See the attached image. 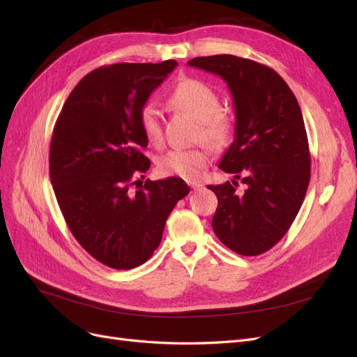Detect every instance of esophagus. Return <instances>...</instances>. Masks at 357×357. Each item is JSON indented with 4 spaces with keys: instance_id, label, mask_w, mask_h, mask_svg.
<instances>
[{
    "instance_id": "34e87169",
    "label": "esophagus",
    "mask_w": 357,
    "mask_h": 357,
    "mask_svg": "<svg viewBox=\"0 0 357 357\" xmlns=\"http://www.w3.org/2000/svg\"><path fill=\"white\" fill-rule=\"evenodd\" d=\"M188 185L190 186V189L192 190H199V189H202V183H199V181H188Z\"/></svg>"
}]
</instances>
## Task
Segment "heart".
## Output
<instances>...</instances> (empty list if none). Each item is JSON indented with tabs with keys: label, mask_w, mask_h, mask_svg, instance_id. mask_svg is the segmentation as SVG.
Here are the masks:
<instances>
[{
	"label": "heart",
	"mask_w": 357,
	"mask_h": 357,
	"mask_svg": "<svg viewBox=\"0 0 357 357\" xmlns=\"http://www.w3.org/2000/svg\"><path fill=\"white\" fill-rule=\"evenodd\" d=\"M168 102L174 109L185 112L198 121L197 139H204L213 149H223L234 137V117L219 109L220 98L211 86L197 79H183L172 89ZM138 125L147 142L159 146L164 139V131L159 112L153 104H144L138 113ZM210 153L205 146L193 149H171L156 160L160 176H176L195 180L208 165Z\"/></svg>",
	"instance_id": "b5f03b06"
}]
</instances>
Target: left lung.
Segmentation results:
<instances>
[{"label":"left lung","mask_w":357,"mask_h":357,"mask_svg":"<svg viewBox=\"0 0 357 357\" xmlns=\"http://www.w3.org/2000/svg\"><path fill=\"white\" fill-rule=\"evenodd\" d=\"M190 67L220 75L235 105V139L219 168L241 178L208 186L218 197L215 236L232 252L257 256L294 223L310 183L311 156L296 96L273 68L234 55L193 58Z\"/></svg>","instance_id":"left-lung-1"}]
</instances>
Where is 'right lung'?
Returning <instances> with one entry per match:
<instances>
[{
  "label": "right lung",
  "instance_id": "obj_1",
  "mask_svg": "<svg viewBox=\"0 0 357 357\" xmlns=\"http://www.w3.org/2000/svg\"><path fill=\"white\" fill-rule=\"evenodd\" d=\"M177 66L169 59L96 68L73 89L53 128L49 172L61 213L84 250L114 269L150 259L169 213L190 190L180 177L142 188L135 180L150 168L138 113Z\"/></svg>",
  "mask_w": 357,
  "mask_h": 357
}]
</instances>
